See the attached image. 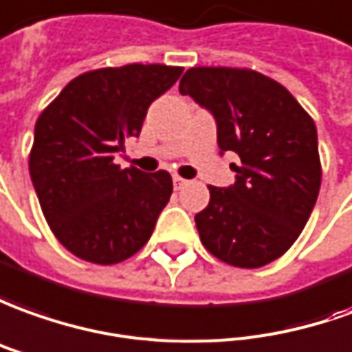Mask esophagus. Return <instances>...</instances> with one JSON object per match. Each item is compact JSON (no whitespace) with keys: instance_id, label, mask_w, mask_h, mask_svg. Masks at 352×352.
<instances>
[{"instance_id":"1","label":"esophagus","mask_w":352,"mask_h":352,"mask_svg":"<svg viewBox=\"0 0 352 352\" xmlns=\"http://www.w3.org/2000/svg\"><path fill=\"white\" fill-rule=\"evenodd\" d=\"M172 182H174V188H176V190H180V188H184V186L188 184V180H184V178H180V176H174Z\"/></svg>"}]
</instances>
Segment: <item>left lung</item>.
Here are the masks:
<instances>
[{
  "label": "left lung",
  "instance_id": "obj_1",
  "mask_svg": "<svg viewBox=\"0 0 352 352\" xmlns=\"http://www.w3.org/2000/svg\"><path fill=\"white\" fill-rule=\"evenodd\" d=\"M214 115L218 147L236 151L237 180L208 186L210 201L195 226L201 243L222 263L261 268L301 236L322 182L312 116L280 82L251 69L193 67L180 80Z\"/></svg>",
  "mask_w": 352,
  "mask_h": 352
}]
</instances>
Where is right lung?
I'll list each match as a JSON object with an SVG mask.
<instances>
[{"label": "right lung", "instance_id": "add662e5", "mask_svg": "<svg viewBox=\"0 0 352 352\" xmlns=\"http://www.w3.org/2000/svg\"><path fill=\"white\" fill-rule=\"evenodd\" d=\"M182 70L140 63L88 70L38 116L30 178L53 236L74 256L107 266L149 241L172 195L170 174L120 168L115 155L140 135L149 105Z\"/></svg>", "mask_w": 352, "mask_h": 352}]
</instances>
